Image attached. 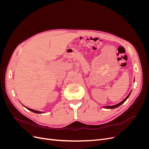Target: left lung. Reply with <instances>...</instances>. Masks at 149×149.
Listing matches in <instances>:
<instances>
[{
    "mask_svg": "<svg viewBox=\"0 0 149 149\" xmlns=\"http://www.w3.org/2000/svg\"><path fill=\"white\" fill-rule=\"evenodd\" d=\"M130 93H131V91L130 92V93L128 94V96L126 97L124 100L123 101H121L120 102H119V103H118V104H116V105H114V106H104V108H106V109H114V108H116V107H119V106H120L121 104H123L127 100V99L129 97V96H130Z\"/></svg>",
    "mask_w": 149,
    "mask_h": 149,
    "instance_id": "8db88e82",
    "label": "left lung"
}]
</instances>
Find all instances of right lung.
<instances>
[{
    "instance_id": "1",
    "label": "right lung",
    "mask_w": 149,
    "mask_h": 149,
    "mask_svg": "<svg viewBox=\"0 0 149 149\" xmlns=\"http://www.w3.org/2000/svg\"><path fill=\"white\" fill-rule=\"evenodd\" d=\"M26 109H29V110H30V111H32V112H35V113H37V114H40V113H43V112H40V111H35V110H33V109H30V108H29V107H26Z\"/></svg>"
}]
</instances>
